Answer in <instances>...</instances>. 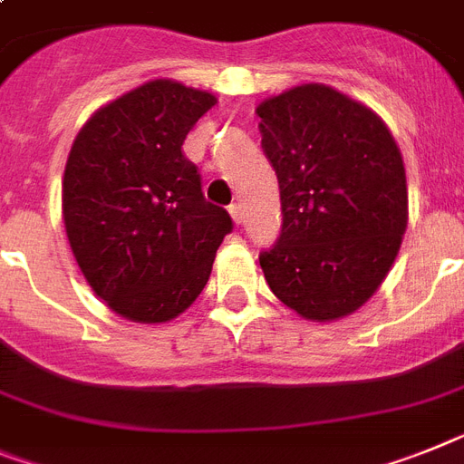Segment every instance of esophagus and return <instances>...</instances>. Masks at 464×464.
Returning <instances> with one entry per match:
<instances>
[{
    "label": "esophagus",
    "instance_id": "1",
    "mask_svg": "<svg viewBox=\"0 0 464 464\" xmlns=\"http://www.w3.org/2000/svg\"><path fill=\"white\" fill-rule=\"evenodd\" d=\"M229 216H232V220H235L237 225L244 223V213H241V206L239 204L229 206Z\"/></svg>",
    "mask_w": 464,
    "mask_h": 464
}]
</instances>
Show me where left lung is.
<instances>
[{
	"label": "left lung",
	"mask_w": 464,
	"mask_h": 464,
	"mask_svg": "<svg viewBox=\"0 0 464 464\" xmlns=\"http://www.w3.org/2000/svg\"><path fill=\"white\" fill-rule=\"evenodd\" d=\"M256 112L284 216L260 253L265 279L304 319L352 314L387 276L409 223L397 142L373 110L324 84L284 91Z\"/></svg>",
	"instance_id": "obj_1"
}]
</instances>
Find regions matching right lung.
Returning a JSON list of instances; mask_svg holds the SVG:
<instances>
[{
	"instance_id": "obj_1",
	"label": "right lung",
	"mask_w": 464,
	"mask_h": 464,
	"mask_svg": "<svg viewBox=\"0 0 464 464\" xmlns=\"http://www.w3.org/2000/svg\"><path fill=\"white\" fill-rule=\"evenodd\" d=\"M216 96L154 79L82 126L63 178L79 270L130 322L161 324L204 291L232 218L204 199L183 142Z\"/></svg>"
}]
</instances>
